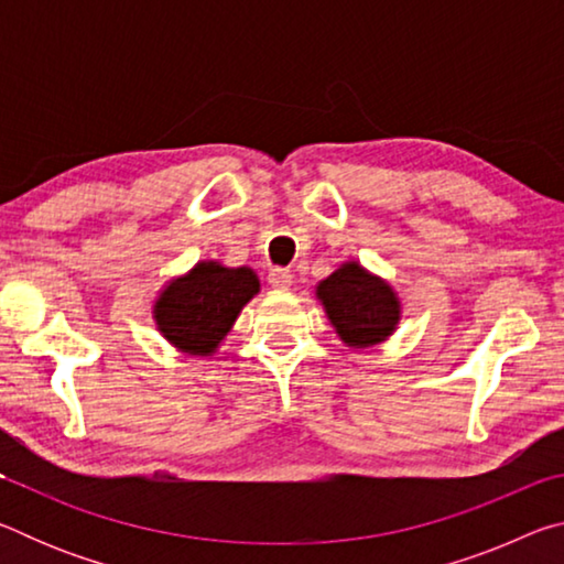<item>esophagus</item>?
I'll use <instances>...</instances> for the list:
<instances>
[{
    "mask_svg": "<svg viewBox=\"0 0 564 564\" xmlns=\"http://www.w3.org/2000/svg\"><path fill=\"white\" fill-rule=\"evenodd\" d=\"M269 283L275 291H289L293 285V275L289 269H271L269 271Z\"/></svg>",
    "mask_w": 564,
    "mask_h": 564,
    "instance_id": "esophagus-1",
    "label": "esophagus"
}]
</instances>
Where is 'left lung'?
Listing matches in <instances>:
<instances>
[{
  "mask_svg": "<svg viewBox=\"0 0 564 564\" xmlns=\"http://www.w3.org/2000/svg\"><path fill=\"white\" fill-rule=\"evenodd\" d=\"M316 299L348 348H373L393 336L400 323V299L386 279L346 261L316 285Z\"/></svg>",
  "mask_w": 564,
  "mask_h": 564,
  "instance_id": "1",
  "label": "left lung"
}]
</instances>
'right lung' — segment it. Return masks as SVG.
<instances>
[{
    "mask_svg": "<svg viewBox=\"0 0 564 564\" xmlns=\"http://www.w3.org/2000/svg\"><path fill=\"white\" fill-rule=\"evenodd\" d=\"M259 291V275L248 265L228 269L218 261H198L188 273L166 281L151 313L156 330L176 350L212 356Z\"/></svg>",
    "mask_w": 564,
    "mask_h": 564,
    "instance_id": "obj_1",
    "label": "right lung"
}]
</instances>
